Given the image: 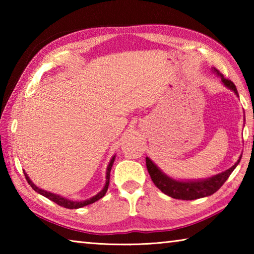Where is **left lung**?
<instances>
[{"instance_id":"obj_1","label":"left lung","mask_w":254,"mask_h":254,"mask_svg":"<svg viewBox=\"0 0 254 254\" xmlns=\"http://www.w3.org/2000/svg\"><path fill=\"white\" fill-rule=\"evenodd\" d=\"M214 70L221 77L223 84H224L227 88L232 89V91L239 96L238 89H236L233 81L224 78L223 74H221V72L215 69V68ZM240 160L241 157L234 166H232L230 169L225 170L224 173L218 174L212 178L204 180H194V182H179V180H175L168 177V176L163 174L148 157L145 158V163H147L149 175L150 177H151L153 184L156 185L162 192H165L166 195L173 197V198L176 199L192 200L201 198V197L210 196L213 195L214 192H216L218 189L223 186V184L226 182L227 178L230 177V175L233 173L235 167L239 165Z\"/></svg>"}]
</instances>
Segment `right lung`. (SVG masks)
<instances>
[{
    "label": "right lung",
    "instance_id": "obj_1",
    "mask_svg": "<svg viewBox=\"0 0 254 254\" xmlns=\"http://www.w3.org/2000/svg\"><path fill=\"white\" fill-rule=\"evenodd\" d=\"M114 159H115V156L111 159V162L109 167H107V171H106V184L104 188L102 189V190L98 192L97 195H95L94 197H92V198H89L87 200H84V201H74V200H70V199H67V198H64L63 196H59V195H56V194H53V192H49L47 190H44V189H40L38 188L36 185H34L31 180L29 179L28 175L24 173V176H25V179L28 180V183L30 186L32 187L33 190H36L37 192H39L40 195L47 197V198L55 201L56 204H58L59 206H63V207L65 208H69V209H74V208H80V207H84V206L86 205H89V204H93L95 203L96 200L101 199L103 196H104L106 194L107 191V188H109V184H110V173H111V169H112V166H113V162H114Z\"/></svg>",
    "mask_w": 254,
    "mask_h": 254
}]
</instances>
